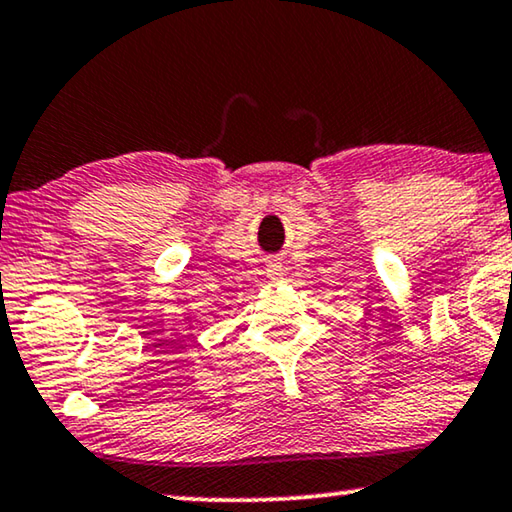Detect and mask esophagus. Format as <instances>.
Listing matches in <instances>:
<instances>
[{
	"mask_svg": "<svg viewBox=\"0 0 512 512\" xmlns=\"http://www.w3.org/2000/svg\"><path fill=\"white\" fill-rule=\"evenodd\" d=\"M268 279L272 281V284H279V281H284V268H281V265H277V263H270L268 265Z\"/></svg>",
	"mask_w": 512,
	"mask_h": 512,
	"instance_id": "1",
	"label": "esophagus"
}]
</instances>
